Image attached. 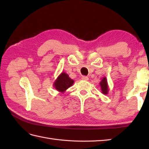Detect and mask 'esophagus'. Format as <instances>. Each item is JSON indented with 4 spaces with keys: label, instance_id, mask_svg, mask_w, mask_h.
<instances>
[{
    "label": "esophagus",
    "instance_id": "esophagus-1",
    "mask_svg": "<svg viewBox=\"0 0 149 149\" xmlns=\"http://www.w3.org/2000/svg\"><path fill=\"white\" fill-rule=\"evenodd\" d=\"M81 79L84 81H88V77L87 76H83Z\"/></svg>",
    "mask_w": 149,
    "mask_h": 149
}]
</instances>
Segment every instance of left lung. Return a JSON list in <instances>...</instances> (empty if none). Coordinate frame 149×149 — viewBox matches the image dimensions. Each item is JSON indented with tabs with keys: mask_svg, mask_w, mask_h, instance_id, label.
I'll use <instances>...</instances> for the list:
<instances>
[{
	"mask_svg": "<svg viewBox=\"0 0 149 149\" xmlns=\"http://www.w3.org/2000/svg\"><path fill=\"white\" fill-rule=\"evenodd\" d=\"M100 86L101 88V91L104 95H107L109 91V86L108 84H107V79L106 77H104L102 79V80L100 82Z\"/></svg>",
	"mask_w": 149,
	"mask_h": 149,
	"instance_id": "1",
	"label": "left lung"
}]
</instances>
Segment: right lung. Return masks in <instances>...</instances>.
Returning <instances> with one entry per match:
<instances>
[{
	"label": "right lung",
	"mask_w": 149,
	"mask_h": 149,
	"mask_svg": "<svg viewBox=\"0 0 149 149\" xmlns=\"http://www.w3.org/2000/svg\"><path fill=\"white\" fill-rule=\"evenodd\" d=\"M74 83V81L68 76L65 72H62L59 76L57 77L53 86L59 92L64 93L68 88L72 86Z\"/></svg>",
	"instance_id": "1"
}]
</instances>
